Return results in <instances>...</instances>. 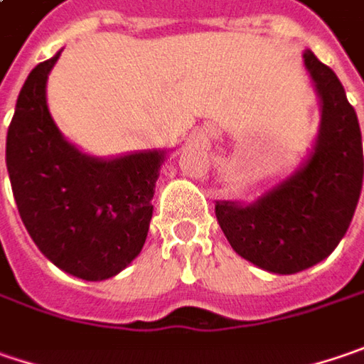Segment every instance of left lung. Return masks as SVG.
<instances>
[{
    "mask_svg": "<svg viewBox=\"0 0 364 364\" xmlns=\"http://www.w3.org/2000/svg\"><path fill=\"white\" fill-rule=\"evenodd\" d=\"M321 98V124L307 164L254 205L217 203L231 247L274 274H295L328 258L353 221L363 188V141L336 73L303 53Z\"/></svg>",
    "mask_w": 364,
    "mask_h": 364,
    "instance_id": "obj_1",
    "label": "left lung"
}]
</instances>
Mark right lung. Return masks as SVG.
I'll return each mask as SVG.
<instances>
[{
  "instance_id": "right-lung-1",
  "label": "right lung",
  "mask_w": 364,
  "mask_h": 364,
  "mask_svg": "<svg viewBox=\"0 0 364 364\" xmlns=\"http://www.w3.org/2000/svg\"><path fill=\"white\" fill-rule=\"evenodd\" d=\"M59 55L36 65L20 90L6 141L9 182L46 258L77 279L104 281L145 244L164 154L98 159L69 145L46 108V80Z\"/></svg>"
}]
</instances>
